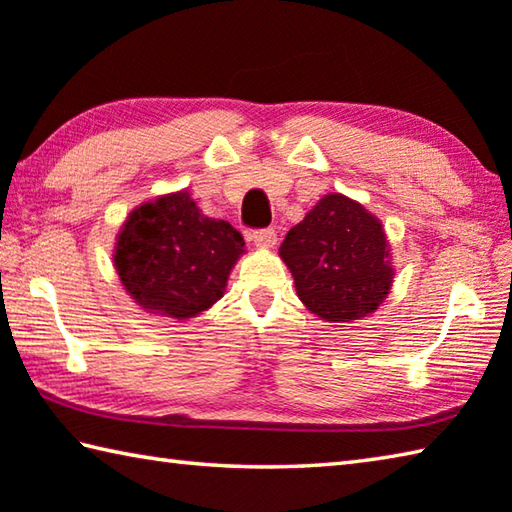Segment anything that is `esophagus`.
<instances>
[{"label":"esophagus","instance_id":"34e87169","mask_svg":"<svg viewBox=\"0 0 512 512\" xmlns=\"http://www.w3.org/2000/svg\"><path fill=\"white\" fill-rule=\"evenodd\" d=\"M250 239H253L255 246H259V248H273L275 241H277V232L273 228L253 230V232H250Z\"/></svg>","mask_w":512,"mask_h":512}]
</instances>
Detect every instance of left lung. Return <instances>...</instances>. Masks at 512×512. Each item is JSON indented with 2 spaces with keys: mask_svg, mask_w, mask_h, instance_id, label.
<instances>
[{
  "mask_svg": "<svg viewBox=\"0 0 512 512\" xmlns=\"http://www.w3.org/2000/svg\"><path fill=\"white\" fill-rule=\"evenodd\" d=\"M280 257L302 304L327 322H351L374 313L394 282L383 224L338 192L324 194L288 230Z\"/></svg>",
  "mask_w": 512,
  "mask_h": 512,
  "instance_id": "8db88e82",
  "label": "left lung"
}]
</instances>
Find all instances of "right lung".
<instances>
[{"instance_id": "obj_1", "label": "right lung", "mask_w": 512, "mask_h": 512, "mask_svg": "<svg viewBox=\"0 0 512 512\" xmlns=\"http://www.w3.org/2000/svg\"><path fill=\"white\" fill-rule=\"evenodd\" d=\"M244 246L239 230L203 215L181 190L129 212L116 237L114 266L141 309L188 320L224 297Z\"/></svg>"}]
</instances>
